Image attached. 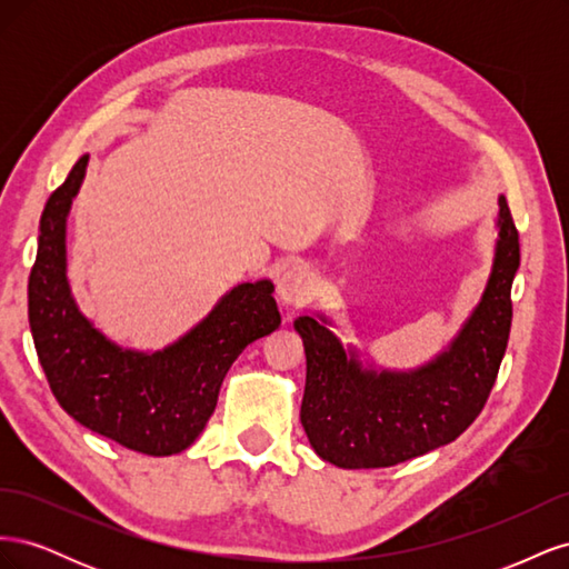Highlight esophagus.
Returning <instances> with one entry per match:
<instances>
[{
	"label": "esophagus",
	"mask_w": 569,
	"mask_h": 569,
	"mask_svg": "<svg viewBox=\"0 0 569 569\" xmlns=\"http://www.w3.org/2000/svg\"><path fill=\"white\" fill-rule=\"evenodd\" d=\"M278 295L287 306H303L316 295V274L306 266H289L278 278Z\"/></svg>",
	"instance_id": "esophagus-1"
}]
</instances>
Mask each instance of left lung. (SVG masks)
<instances>
[{
  "label": "left lung",
  "instance_id": "1",
  "mask_svg": "<svg viewBox=\"0 0 569 569\" xmlns=\"http://www.w3.org/2000/svg\"><path fill=\"white\" fill-rule=\"evenodd\" d=\"M491 274L472 316L435 360L416 370L363 368L325 316H301L306 389L301 425L313 451L337 468H391L456 441L485 408L506 356L520 268V237L498 197Z\"/></svg>",
  "mask_w": 569,
  "mask_h": 569
}]
</instances>
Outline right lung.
I'll list each match as a JSON object with an SVG mask.
<instances>
[{"instance_id":"right-lung-1","label":"right lung","mask_w":569,"mask_h":569,"mask_svg":"<svg viewBox=\"0 0 569 569\" xmlns=\"http://www.w3.org/2000/svg\"><path fill=\"white\" fill-rule=\"evenodd\" d=\"M90 157L78 159L40 218L28 280V320L59 406L92 432L130 451L173 456L213 416L222 380L251 341L280 327L272 282H242L163 351L118 347L80 313L66 278V218Z\"/></svg>"}]
</instances>
